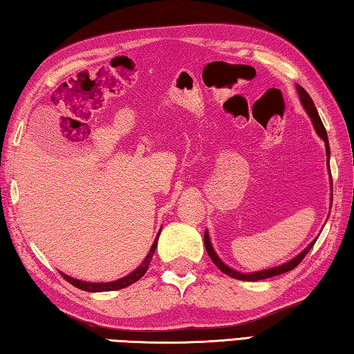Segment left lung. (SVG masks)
<instances>
[{
  "instance_id": "1",
  "label": "left lung",
  "mask_w": 354,
  "mask_h": 354,
  "mask_svg": "<svg viewBox=\"0 0 354 354\" xmlns=\"http://www.w3.org/2000/svg\"><path fill=\"white\" fill-rule=\"evenodd\" d=\"M297 88V92H298V97H300V103L301 106L304 107V111L308 112L310 121L313 124V129H315L317 135L324 140V145H326V154H327V169H328V174H330V165H328V162H330V147H328V138H327V131L324 129L323 125V121H321V118L318 115V111L315 104H313L312 98L309 97V93L306 92L300 84L295 86ZM330 189L333 192V185H332V176H330ZM333 200V194H330V201ZM330 207H332V203H330ZM318 236L313 239L308 247H306L300 254H297L295 257L290 259V261L281 263V265H277V266H272V268H266V270H262V271H254V272H241V271H236L233 270L232 266L225 265L221 259H219V256L216 254V251L214 250V247H212V242H210V238H209V232L206 230L204 232V245H206V251L209 257L212 259V262H214L219 270H221L224 274H227V276L232 277V279H238V280H245V281H257V280H263V279H270V277H274V276H279V274H283V272H288L290 270H294L295 266L300 263L304 256L309 253V250L313 247V243L317 242Z\"/></svg>"
}]
</instances>
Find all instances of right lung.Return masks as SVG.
<instances>
[{"instance_id": "right-lung-1", "label": "right lung", "mask_w": 354, "mask_h": 354, "mask_svg": "<svg viewBox=\"0 0 354 354\" xmlns=\"http://www.w3.org/2000/svg\"><path fill=\"white\" fill-rule=\"evenodd\" d=\"M160 232H162V229L157 232V236L153 242L150 251H148V254L145 256V259L142 261V263H140L135 271H131L129 276H124V277L113 280V281H103V283H95V281H83V280L74 279V277L68 276V274H65V272H60V274L64 276L65 280L69 281L71 285H74L75 288L82 289V290H88V292H107V290H118V289L127 288V286L135 283V281H138L147 272L148 266H150V262L153 259L154 251L157 248V239H159V236H160Z\"/></svg>"}]
</instances>
